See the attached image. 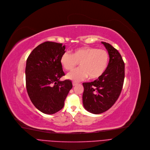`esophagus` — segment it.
I'll list each match as a JSON object with an SVG mask.
<instances>
[{"label": "esophagus", "mask_w": 150, "mask_h": 150, "mask_svg": "<svg viewBox=\"0 0 150 150\" xmlns=\"http://www.w3.org/2000/svg\"><path fill=\"white\" fill-rule=\"evenodd\" d=\"M77 84V82H73V86L74 87V86H76V85Z\"/></svg>", "instance_id": "obj_1"}]
</instances>
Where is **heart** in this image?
I'll use <instances>...</instances> for the list:
<instances>
[{
    "mask_svg": "<svg viewBox=\"0 0 150 150\" xmlns=\"http://www.w3.org/2000/svg\"><path fill=\"white\" fill-rule=\"evenodd\" d=\"M109 57L105 50L84 46L74 49L73 54L65 52L60 63L67 71L73 70L80 63L81 68L68 74L67 78L74 81H82L88 76L90 79L100 77L108 68Z\"/></svg>",
    "mask_w": 150,
    "mask_h": 150,
    "instance_id": "1",
    "label": "heart"
}]
</instances>
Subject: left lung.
<instances>
[{
  "label": "left lung",
  "instance_id": "8db88e82",
  "mask_svg": "<svg viewBox=\"0 0 150 150\" xmlns=\"http://www.w3.org/2000/svg\"><path fill=\"white\" fill-rule=\"evenodd\" d=\"M109 55L105 73L93 82L83 83V104L87 111L99 114L109 110L122 92L125 79V63L117 50L102 42Z\"/></svg>",
  "mask_w": 150,
  "mask_h": 150
}]
</instances>
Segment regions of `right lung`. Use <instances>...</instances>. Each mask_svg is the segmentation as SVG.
Returning a JSON list of instances; mask_svg holds the SVG:
<instances>
[{"label":"right lung","mask_w":150,"mask_h":150,"mask_svg":"<svg viewBox=\"0 0 150 150\" xmlns=\"http://www.w3.org/2000/svg\"><path fill=\"white\" fill-rule=\"evenodd\" d=\"M62 43L46 41L35 47L26 62L25 82L28 96L35 108L46 114L60 110L69 90L71 81H60L65 76L60 57L65 52Z\"/></svg>","instance_id":"obj_1"}]
</instances>
